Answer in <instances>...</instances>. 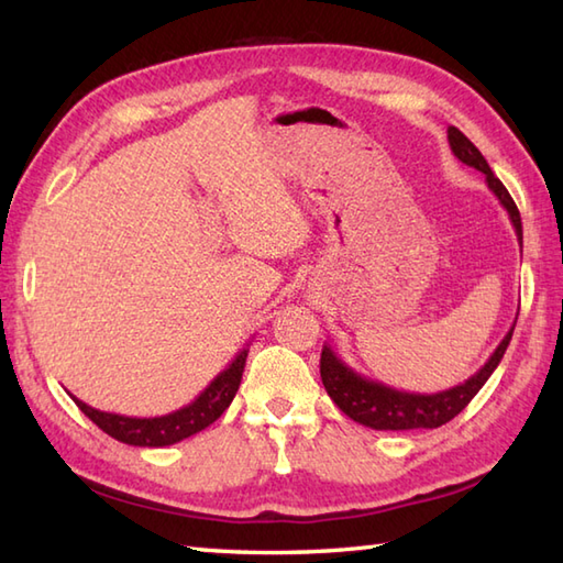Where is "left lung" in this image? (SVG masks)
Listing matches in <instances>:
<instances>
[{
    "label": "left lung",
    "mask_w": 563,
    "mask_h": 563,
    "mask_svg": "<svg viewBox=\"0 0 563 563\" xmlns=\"http://www.w3.org/2000/svg\"><path fill=\"white\" fill-rule=\"evenodd\" d=\"M448 142L454 157L486 176V186L492 188V194L498 198L500 206L506 208L508 218L512 222V230H516L520 249H522V222H520L518 206L512 202L506 186L494 176L492 166H488L484 159V154L476 150L470 142V137L460 133L454 125L448 128ZM512 329L516 327H510V331L506 333L504 341L498 343V349L484 363L479 373H474L470 379H464L462 385H454L445 391L416 394V391H401V389L387 387L385 382L369 379L361 373H355L353 367L345 365L341 357L333 353L331 345H324V351H321V382H324L333 404L361 426L375 428V430L440 428L442 423L452 421V418L476 397V391L486 385V379L494 375V369L498 367L500 357H504L508 343L512 339Z\"/></svg>",
    "instance_id": "1"
}]
</instances>
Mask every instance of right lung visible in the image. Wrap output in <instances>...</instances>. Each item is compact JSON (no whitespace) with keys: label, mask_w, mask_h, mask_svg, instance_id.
Returning a JSON list of instances; mask_svg holds the SVG:
<instances>
[{"label":"right lung","mask_w":563,"mask_h":563,"mask_svg":"<svg viewBox=\"0 0 563 563\" xmlns=\"http://www.w3.org/2000/svg\"><path fill=\"white\" fill-rule=\"evenodd\" d=\"M246 355H249V349L239 351L234 361L227 365L194 401L184 406V409L172 411L166 416L133 418V416H121V413H106V411L93 409L89 404L79 401L77 397L71 399H75L81 413L89 416L91 421L103 430V433L125 442V445L166 448V445H174V442H181L190 435L200 433V430H206L210 423L218 421L227 406L232 404L239 385H242Z\"/></svg>","instance_id":"right-lung-1"}]
</instances>
